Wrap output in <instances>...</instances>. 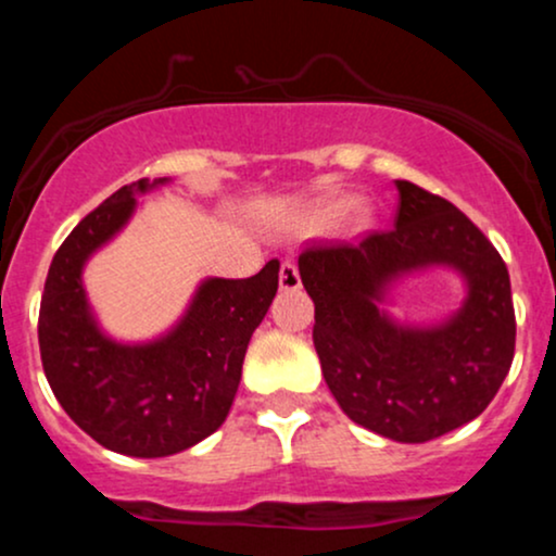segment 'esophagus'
<instances>
[{
    "label": "esophagus",
    "instance_id": "1",
    "mask_svg": "<svg viewBox=\"0 0 556 556\" xmlns=\"http://www.w3.org/2000/svg\"><path fill=\"white\" fill-rule=\"evenodd\" d=\"M279 287L282 290H298L300 287V271L292 261H282V266H279Z\"/></svg>",
    "mask_w": 556,
    "mask_h": 556
}]
</instances>
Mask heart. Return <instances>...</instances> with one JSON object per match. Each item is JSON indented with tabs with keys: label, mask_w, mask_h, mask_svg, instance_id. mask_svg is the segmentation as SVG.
I'll return each instance as SVG.
<instances>
[{
	"label": "heart",
	"mask_w": 556,
	"mask_h": 556,
	"mask_svg": "<svg viewBox=\"0 0 556 556\" xmlns=\"http://www.w3.org/2000/svg\"><path fill=\"white\" fill-rule=\"evenodd\" d=\"M348 208V201H337L334 206H329V216H340Z\"/></svg>",
	"instance_id": "1"
}]
</instances>
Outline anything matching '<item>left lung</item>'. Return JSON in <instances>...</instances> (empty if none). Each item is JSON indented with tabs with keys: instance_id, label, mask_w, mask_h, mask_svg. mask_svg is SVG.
Returning a JSON list of instances; mask_svg holds the SVG:
<instances>
[{
	"instance_id": "left-lung-1",
	"label": "left lung",
	"mask_w": 556,
	"mask_h": 556,
	"mask_svg": "<svg viewBox=\"0 0 556 556\" xmlns=\"http://www.w3.org/2000/svg\"><path fill=\"white\" fill-rule=\"evenodd\" d=\"M394 225L355 242L308 240L300 279L316 305L324 379L350 420L420 444L481 416L515 355L507 266L486 235L442 195L397 180ZM450 263L469 277L464 311L439 330H400L378 314L380 285Z\"/></svg>"
}]
</instances>
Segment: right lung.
I'll use <instances>...</instances> for the list:
<instances>
[{
	"mask_svg": "<svg viewBox=\"0 0 556 556\" xmlns=\"http://www.w3.org/2000/svg\"><path fill=\"white\" fill-rule=\"evenodd\" d=\"M149 188L146 177L123 185L67 235L38 311V348L54 397L88 437L130 457L175 455L225 424L248 342L279 287L274 258L248 279L203 282L164 340L143 348L106 340L88 314L80 269Z\"/></svg>",
	"mask_w": 556,
	"mask_h": 556,
	"instance_id": "right-lung-1",
	"label": "right lung"
}]
</instances>
